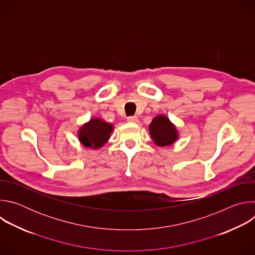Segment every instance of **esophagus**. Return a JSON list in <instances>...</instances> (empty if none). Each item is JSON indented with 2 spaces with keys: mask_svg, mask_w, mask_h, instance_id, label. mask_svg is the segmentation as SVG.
I'll use <instances>...</instances> for the list:
<instances>
[{
  "mask_svg": "<svg viewBox=\"0 0 255 255\" xmlns=\"http://www.w3.org/2000/svg\"><path fill=\"white\" fill-rule=\"evenodd\" d=\"M127 121L130 122V123H138L139 120L136 116H130V117H127Z\"/></svg>",
  "mask_w": 255,
  "mask_h": 255,
  "instance_id": "34e87169",
  "label": "esophagus"
}]
</instances>
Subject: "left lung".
<instances>
[{"mask_svg": "<svg viewBox=\"0 0 255 255\" xmlns=\"http://www.w3.org/2000/svg\"><path fill=\"white\" fill-rule=\"evenodd\" d=\"M149 133L157 146H168L178 138L175 126L164 115H158L149 124Z\"/></svg>", "mask_w": 255, "mask_h": 255, "instance_id": "obj_1", "label": "left lung"}]
</instances>
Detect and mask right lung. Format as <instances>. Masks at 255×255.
<instances>
[{"mask_svg": "<svg viewBox=\"0 0 255 255\" xmlns=\"http://www.w3.org/2000/svg\"><path fill=\"white\" fill-rule=\"evenodd\" d=\"M112 132L113 124L93 118L79 130V140L84 146L98 149L108 142Z\"/></svg>", "mask_w": 255, "mask_h": 255, "instance_id": "add662e5", "label": "right lung"}]
</instances>
